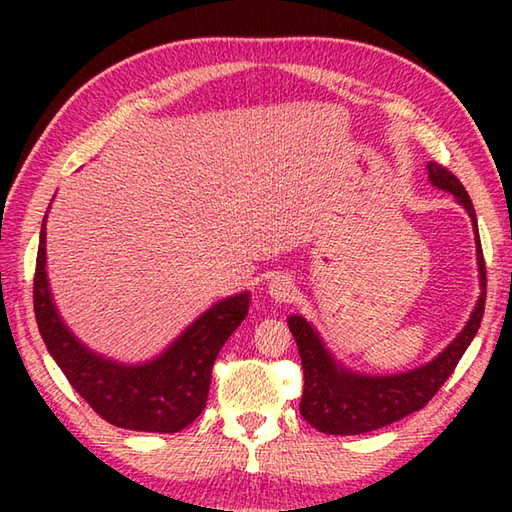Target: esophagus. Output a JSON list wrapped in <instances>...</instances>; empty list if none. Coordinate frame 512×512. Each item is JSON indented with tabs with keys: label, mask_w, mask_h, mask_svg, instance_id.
Here are the masks:
<instances>
[{
	"label": "esophagus",
	"mask_w": 512,
	"mask_h": 512,
	"mask_svg": "<svg viewBox=\"0 0 512 512\" xmlns=\"http://www.w3.org/2000/svg\"><path fill=\"white\" fill-rule=\"evenodd\" d=\"M295 281H292L288 275H275L268 281V295L273 297L277 303H288L295 299Z\"/></svg>",
	"instance_id": "34e87169"
}]
</instances>
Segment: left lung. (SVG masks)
Wrapping results in <instances>:
<instances>
[{"label":"left lung","mask_w":512,"mask_h":512,"mask_svg":"<svg viewBox=\"0 0 512 512\" xmlns=\"http://www.w3.org/2000/svg\"><path fill=\"white\" fill-rule=\"evenodd\" d=\"M427 169L429 180L438 189L453 193L471 215L477 239V264H480L482 279L480 301H477L471 314V321L466 323V328L447 350L424 367L396 376H363L347 372L345 367L332 361L319 334L312 330V325L306 319L290 317L288 328L297 341L303 367V394L299 411L321 433L358 436V433L387 427V424L427 407L429 400L438 394V389L447 383L466 347L471 345L473 336L480 330L486 306V264L480 233H477L473 202L462 187V182L447 167L438 165V162H429Z\"/></svg>","instance_id":"1"}]
</instances>
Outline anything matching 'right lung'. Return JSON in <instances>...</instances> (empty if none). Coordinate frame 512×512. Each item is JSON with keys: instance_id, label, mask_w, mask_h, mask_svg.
<instances>
[{"instance_id": "add662e5", "label": "right lung", "mask_w": 512, "mask_h": 512, "mask_svg": "<svg viewBox=\"0 0 512 512\" xmlns=\"http://www.w3.org/2000/svg\"><path fill=\"white\" fill-rule=\"evenodd\" d=\"M46 222V220H43ZM32 303L41 339L79 396L114 427L178 433L200 416L222 345L248 314V292L224 299L189 325L147 365H118L90 352L61 323L46 279V224L41 226Z\"/></svg>"}]
</instances>
